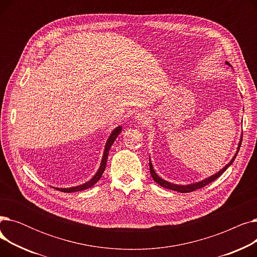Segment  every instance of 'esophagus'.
Wrapping results in <instances>:
<instances>
[{
    "instance_id": "obj_1",
    "label": "esophagus",
    "mask_w": 257,
    "mask_h": 257,
    "mask_svg": "<svg viewBox=\"0 0 257 257\" xmlns=\"http://www.w3.org/2000/svg\"><path fill=\"white\" fill-rule=\"evenodd\" d=\"M134 117H136V119L138 120V123H140V124H145V123H147V120H148V115H147V113H144V112L137 113Z\"/></svg>"
}]
</instances>
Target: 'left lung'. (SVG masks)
Instances as JSON below:
<instances>
[{
  "instance_id": "obj_1",
  "label": "left lung",
  "mask_w": 257,
  "mask_h": 257,
  "mask_svg": "<svg viewBox=\"0 0 257 257\" xmlns=\"http://www.w3.org/2000/svg\"><path fill=\"white\" fill-rule=\"evenodd\" d=\"M226 64L229 65V66H231L230 63H229L228 61H226ZM241 137H242V136H240V140H239V143H238V146H237L236 153H235L234 156L231 158V160L229 161V163H228L222 170H220L218 173H215V174L211 175V176L208 177V178H205V179L201 180V181H199V182H195V183H191V184H176V183L169 182V181H167V180L161 178L160 176H158L157 173H156L155 170L153 169V165H152V163H151V158H150V159H149V165H150V173H151V176H152L153 180H154L156 183H158L160 186L169 188V190L176 191V192H179V193H191V192H194V191L198 190V188L203 187V186H205L206 184H208V183L214 181L217 178H219V177L221 176V175H222L229 167H230V166L232 165V163L234 161V159H235V157H236V155H237V153H238L239 148H240Z\"/></svg>"
}]
</instances>
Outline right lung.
<instances>
[{"mask_svg":"<svg viewBox=\"0 0 257 257\" xmlns=\"http://www.w3.org/2000/svg\"><path fill=\"white\" fill-rule=\"evenodd\" d=\"M121 129H123V127L121 126H117L116 128H114L112 130V132L110 133L109 138L107 139V142L105 144V148H104V152H103V156H102V160H101V164H100V168L99 170L97 171V173L93 175V176L91 177L90 180H88L87 182L83 183V184H80V185H77V186H73V187H66V188H61V187H54L56 188V190L60 191V192H63V193H73V192H79V191H84V190H87V188L91 187L94 183H97L101 177L102 175L105 171V168H106V163H107V158H108V154H109V150L110 148L112 146V144L114 143L115 139L117 138L118 134L121 132Z\"/></svg>","mask_w":257,"mask_h":257,"instance_id":"obj_1","label":"right lung"}]
</instances>
